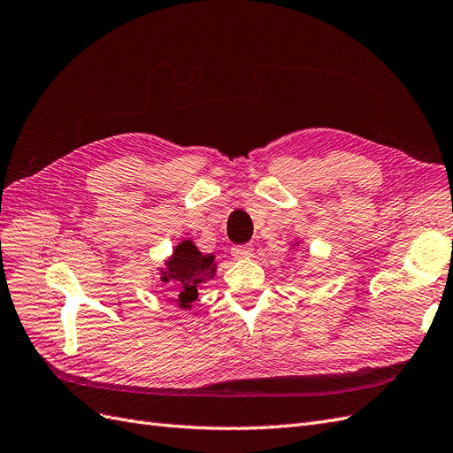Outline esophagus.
Listing matches in <instances>:
<instances>
[{
  "mask_svg": "<svg viewBox=\"0 0 453 453\" xmlns=\"http://www.w3.org/2000/svg\"><path fill=\"white\" fill-rule=\"evenodd\" d=\"M253 255L251 245H234L232 248V257L234 258H250Z\"/></svg>",
  "mask_w": 453,
  "mask_h": 453,
  "instance_id": "esophagus-1",
  "label": "esophagus"
}]
</instances>
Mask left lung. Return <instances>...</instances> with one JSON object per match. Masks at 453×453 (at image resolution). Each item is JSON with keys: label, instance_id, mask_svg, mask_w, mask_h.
I'll use <instances>...</instances> for the list:
<instances>
[{"label": "left lung", "instance_id": "8db88e82", "mask_svg": "<svg viewBox=\"0 0 453 453\" xmlns=\"http://www.w3.org/2000/svg\"><path fill=\"white\" fill-rule=\"evenodd\" d=\"M296 245H298V242H296Z\"/></svg>", "mask_w": 453, "mask_h": 453}]
</instances>
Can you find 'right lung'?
<instances>
[{
  "mask_svg": "<svg viewBox=\"0 0 453 453\" xmlns=\"http://www.w3.org/2000/svg\"><path fill=\"white\" fill-rule=\"evenodd\" d=\"M215 255H203L193 240H183L175 245L166 268H160V281L172 287L177 295L175 303L188 310L198 296V287L215 276Z\"/></svg>",
  "mask_w": 453,
  "mask_h": 453,
  "instance_id": "right-lung-1",
  "label": "right lung"
}]
</instances>
